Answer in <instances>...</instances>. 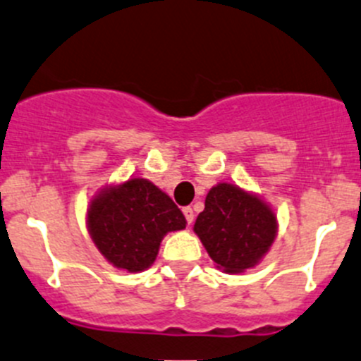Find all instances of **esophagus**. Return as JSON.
<instances>
[{
    "label": "esophagus",
    "mask_w": 361,
    "mask_h": 361,
    "mask_svg": "<svg viewBox=\"0 0 361 361\" xmlns=\"http://www.w3.org/2000/svg\"><path fill=\"white\" fill-rule=\"evenodd\" d=\"M183 215H185V219H187L188 226H190V224L194 222V209H192L190 206H187V208H183Z\"/></svg>",
    "instance_id": "1"
}]
</instances>
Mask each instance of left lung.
Listing matches in <instances>:
<instances>
[{
	"label": "left lung",
	"mask_w": 361,
	"mask_h": 361,
	"mask_svg": "<svg viewBox=\"0 0 361 361\" xmlns=\"http://www.w3.org/2000/svg\"><path fill=\"white\" fill-rule=\"evenodd\" d=\"M194 233L216 268L243 274L269 252L279 234V220L274 206L259 194L220 181L209 188Z\"/></svg>",
	"instance_id": "left-lung-1"
}]
</instances>
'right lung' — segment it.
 Segmentation results:
<instances>
[{"label":"right lung","instance_id":"obj_1","mask_svg":"<svg viewBox=\"0 0 361 361\" xmlns=\"http://www.w3.org/2000/svg\"><path fill=\"white\" fill-rule=\"evenodd\" d=\"M185 226L187 220L173 199L141 176L106 185L86 208V227L97 250L128 274L148 269L164 236Z\"/></svg>","mask_w":361,"mask_h":361}]
</instances>
